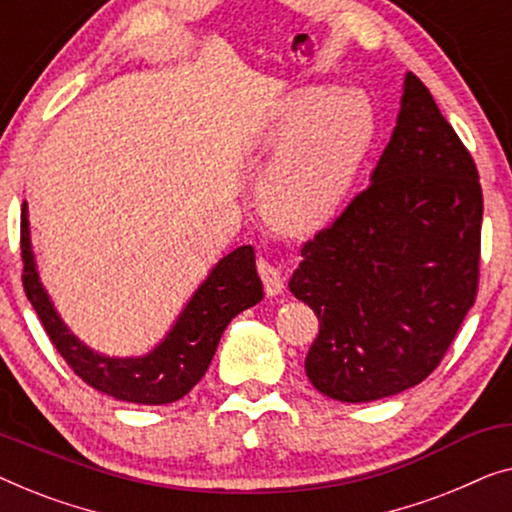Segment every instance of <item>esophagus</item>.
<instances>
[{
  "label": "esophagus",
  "instance_id": "esophagus-1",
  "mask_svg": "<svg viewBox=\"0 0 512 512\" xmlns=\"http://www.w3.org/2000/svg\"><path fill=\"white\" fill-rule=\"evenodd\" d=\"M257 273H259V278H262L264 290H266V294H269V297H276V294L283 292L285 283H283V276H280V269L276 264H271L269 259L259 257L257 259Z\"/></svg>",
  "mask_w": 512,
  "mask_h": 512
}]
</instances>
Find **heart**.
<instances>
[{
  "mask_svg": "<svg viewBox=\"0 0 512 512\" xmlns=\"http://www.w3.org/2000/svg\"><path fill=\"white\" fill-rule=\"evenodd\" d=\"M371 139L373 109L362 92H297L262 141L280 148L259 181L266 220L287 234L320 229L343 201Z\"/></svg>",
  "mask_w": 512,
  "mask_h": 512,
  "instance_id": "heart-1",
  "label": "heart"
}]
</instances>
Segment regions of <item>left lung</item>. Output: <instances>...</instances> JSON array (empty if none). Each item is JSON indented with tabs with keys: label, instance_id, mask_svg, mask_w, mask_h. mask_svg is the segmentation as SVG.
<instances>
[{
	"label": "left lung",
	"instance_id": "1",
	"mask_svg": "<svg viewBox=\"0 0 512 512\" xmlns=\"http://www.w3.org/2000/svg\"><path fill=\"white\" fill-rule=\"evenodd\" d=\"M478 167L420 78L406 76L371 183L301 248L290 290L320 320L306 376L364 403L441 364L480 283Z\"/></svg>",
	"mask_w": 512,
	"mask_h": 512
}]
</instances>
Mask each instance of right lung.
<instances>
[{
    "instance_id": "obj_1",
    "label": "right lung",
    "mask_w": 512,
    "mask_h": 512,
    "mask_svg": "<svg viewBox=\"0 0 512 512\" xmlns=\"http://www.w3.org/2000/svg\"><path fill=\"white\" fill-rule=\"evenodd\" d=\"M20 257H23V287L37 311L50 343L60 352L83 383L109 397L129 403L162 406L183 399L204 378L218 348L225 327L241 311L255 306L264 297L262 280L255 269L253 246L236 248L222 257L211 271L169 336L146 357L115 359L92 352L55 313L43 290L34 266L27 229V204L20 213Z\"/></svg>"
}]
</instances>
